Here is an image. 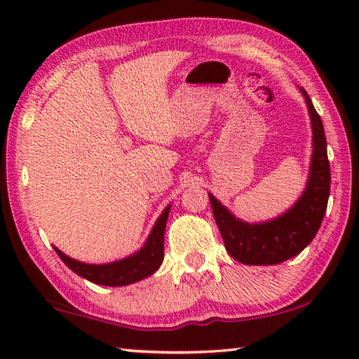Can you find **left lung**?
<instances>
[{
  "label": "left lung",
  "instance_id": "1",
  "mask_svg": "<svg viewBox=\"0 0 359 359\" xmlns=\"http://www.w3.org/2000/svg\"><path fill=\"white\" fill-rule=\"evenodd\" d=\"M312 123L311 174L302 196L293 208L274 220L245 223L236 218L209 193L212 212L228 253L236 261L250 266L278 264L296 257L311 244L323 222L331 188V171L326 151V136L320 115L307 92L301 88Z\"/></svg>",
  "mask_w": 359,
  "mask_h": 359
}]
</instances>
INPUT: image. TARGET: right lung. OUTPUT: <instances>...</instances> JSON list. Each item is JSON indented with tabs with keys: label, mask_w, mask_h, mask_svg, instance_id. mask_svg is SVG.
Segmentation results:
<instances>
[{
	"label": "right lung",
	"mask_w": 359,
	"mask_h": 359,
	"mask_svg": "<svg viewBox=\"0 0 359 359\" xmlns=\"http://www.w3.org/2000/svg\"><path fill=\"white\" fill-rule=\"evenodd\" d=\"M169 208L171 205H168L163 210V214L156 220L149 239L145 241L141 250L131 255L128 258L114 261V263L109 264H87L69 258L68 255L58 250L57 247L53 248H55L58 257L62 258L63 263L72 272H76L77 276L87 278V280L93 283L106 285V287H123V285L139 282L154 274L163 263V255H165V244L163 242H165V229Z\"/></svg>",
	"instance_id": "1"
}]
</instances>
